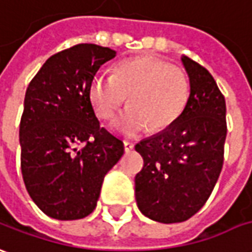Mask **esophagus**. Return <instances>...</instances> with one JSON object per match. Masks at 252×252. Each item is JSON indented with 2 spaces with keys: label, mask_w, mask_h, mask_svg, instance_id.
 <instances>
[{
  "label": "esophagus",
  "mask_w": 252,
  "mask_h": 252,
  "mask_svg": "<svg viewBox=\"0 0 252 252\" xmlns=\"http://www.w3.org/2000/svg\"><path fill=\"white\" fill-rule=\"evenodd\" d=\"M132 149H133L132 142H129V140H124V150H126V153H129Z\"/></svg>",
  "instance_id": "esophagus-1"
}]
</instances>
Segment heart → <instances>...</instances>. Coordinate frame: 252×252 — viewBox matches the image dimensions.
<instances>
[{"instance_id": "1", "label": "heart", "mask_w": 252, "mask_h": 252, "mask_svg": "<svg viewBox=\"0 0 252 252\" xmlns=\"http://www.w3.org/2000/svg\"><path fill=\"white\" fill-rule=\"evenodd\" d=\"M190 95L184 68L155 58H135L114 73L100 70L91 81L90 96L102 119H112L128 96L129 107L113 120L112 128L124 136L162 131L182 114Z\"/></svg>"}]
</instances>
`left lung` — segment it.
<instances>
[{
	"instance_id": "1",
	"label": "left lung",
	"mask_w": 252,
	"mask_h": 252,
	"mask_svg": "<svg viewBox=\"0 0 252 252\" xmlns=\"http://www.w3.org/2000/svg\"><path fill=\"white\" fill-rule=\"evenodd\" d=\"M190 81L182 114L135 150L143 168L135 176L140 212L161 223L184 222L205 204L220 178L226 139V104L210 71L181 58Z\"/></svg>"
}]
</instances>
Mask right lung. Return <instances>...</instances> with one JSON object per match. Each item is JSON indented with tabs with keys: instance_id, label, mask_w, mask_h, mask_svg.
Segmentation results:
<instances>
[{
	"instance_id": "obj_1",
	"label": "right lung",
	"mask_w": 252,
	"mask_h": 252,
	"mask_svg": "<svg viewBox=\"0 0 252 252\" xmlns=\"http://www.w3.org/2000/svg\"><path fill=\"white\" fill-rule=\"evenodd\" d=\"M116 51L78 44L51 56L32 78L20 120L26 189L48 217L85 218L95 210L104 175L124 155L123 140L100 126L90 87Z\"/></svg>"
}]
</instances>
